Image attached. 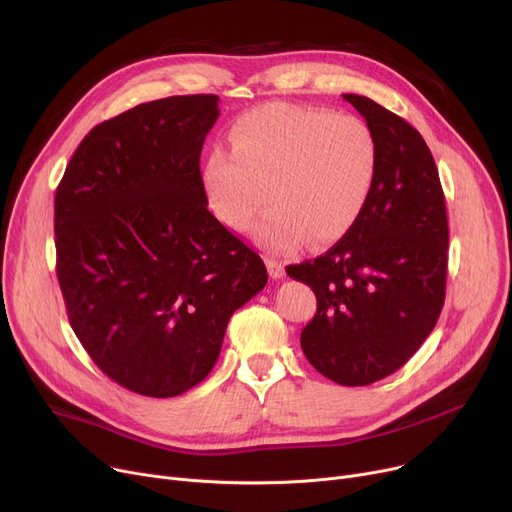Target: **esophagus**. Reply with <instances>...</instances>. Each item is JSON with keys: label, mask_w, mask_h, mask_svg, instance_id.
<instances>
[{"label": "esophagus", "mask_w": 512, "mask_h": 512, "mask_svg": "<svg viewBox=\"0 0 512 512\" xmlns=\"http://www.w3.org/2000/svg\"><path fill=\"white\" fill-rule=\"evenodd\" d=\"M267 272H270V276L274 280H280V278H284V265L276 259H267Z\"/></svg>", "instance_id": "obj_1"}]
</instances>
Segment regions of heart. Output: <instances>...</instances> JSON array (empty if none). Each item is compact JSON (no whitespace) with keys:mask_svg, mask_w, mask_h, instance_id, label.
Listing matches in <instances>:
<instances>
[{"mask_svg":"<svg viewBox=\"0 0 512 512\" xmlns=\"http://www.w3.org/2000/svg\"><path fill=\"white\" fill-rule=\"evenodd\" d=\"M232 149L215 145L203 164V186L218 218L251 228L263 247L288 253L311 238L330 245L355 226L378 174L371 126L326 107L265 103L230 130ZM271 188L267 189L266 186Z\"/></svg>","mask_w":512,"mask_h":512,"instance_id":"obj_1","label":"heart"}]
</instances>
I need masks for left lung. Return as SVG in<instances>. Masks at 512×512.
I'll return each instance as SVG.
<instances>
[{
	"label": "left lung",
	"mask_w": 512,
	"mask_h": 512,
	"mask_svg": "<svg viewBox=\"0 0 512 512\" xmlns=\"http://www.w3.org/2000/svg\"><path fill=\"white\" fill-rule=\"evenodd\" d=\"M378 141V174L355 226L286 274L313 288L301 332L307 361L336 384L367 386L405 365L432 334L446 294L448 218L432 151L400 116L342 95Z\"/></svg>",
	"instance_id": "8db88e82"
}]
</instances>
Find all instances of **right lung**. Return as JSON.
I'll return each mask as SVG.
<instances>
[{"label": "right lung", "mask_w": 512, "mask_h": 512, "mask_svg": "<svg viewBox=\"0 0 512 512\" xmlns=\"http://www.w3.org/2000/svg\"><path fill=\"white\" fill-rule=\"evenodd\" d=\"M218 95H178L95 126L56 191L58 280L93 363L143 396L207 378L261 257L207 209L201 149Z\"/></svg>", "instance_id": "1"}]
</instances>
